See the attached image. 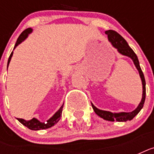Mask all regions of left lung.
Instances as JSON below:
<instances>
[{
  "mask_svg": "<svg viewBox=\"0 0 154 154\" xmlns=\"http://www.w3.org/2000/svg\"><path fill=\"white\" fill-rule=\"evenodd\" d=\"M105 33L107 34L109 42L111 43V45L114 47L115 49H117V52L120 54H122L123 56H126V57H129L133 60L135 67L137 68V69L138 71L140 77H141V83H142V97H141V102L139 103L137 107L134 110H133L132 112H112L110 111L99 109L93 103H91L92 107H93L94 112H96L97 115H98L99 117L103 118L104 120H106V121H109V122L117 121V122H119L131 121L143 108L145 100H146V80H145V77H144L143 72L141 71V67H140L138 58H137V55L134 52V50L129 46L126 41L119 33H117V32H115L113 30H107V31H105Z\"/></svg>",
  "mask_w": 154,
  "mask_h": 154,
  "instance_id": "obj_1",
  "label": "left lung"
}]
</instances>
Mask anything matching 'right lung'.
I'll return each instance as SVG.
<instances>
[{"label":"right lung","mask_w":154,"mask_h":154,"mask_svg":"<svg viewBox=\"0 0 154 154\" xmlns=\"http://www.w3.org/2000/svg\"><path fill=\"white\" fill-rule=\"evenodd\" d=\"M32 32V29L31 28H28V29H26L25 30H24V31L20 33L19 37L17 38V41L16 42L15 46H14V49H15L16 47L17 46V45H19L21 42H24ZM13 51L11 53L10 56H9V57H8L7 67H8V65H9V63H10L11 58L13 57ZM63 105H64V104L60 106V109H58L49 120H47L46 122H40L39 120L37 119V118H35V117H33L32 119L29 120V121H26V120L22 119V118H17V120L23 125H25V126H26L27 128L31 129V130H41V129H49V128L53 126L54 125L57 124V123L60 121V117H61V113H62Z\"/></svg>","instance_id":"obj_1"}]
</instances>
